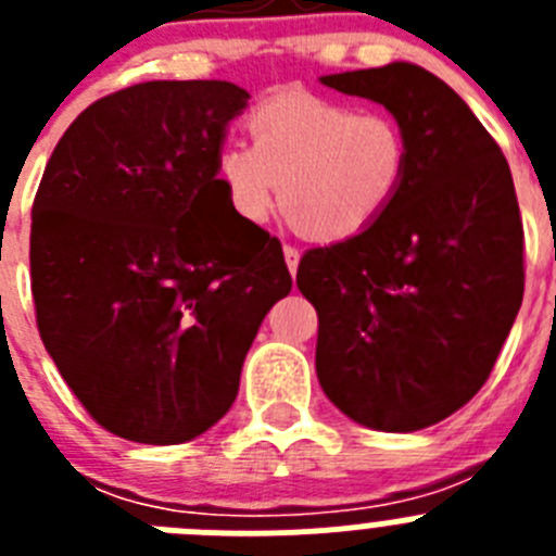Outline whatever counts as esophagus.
Here are the masks:
<instances>
[{
  "instance_id": "1",
  "label": "esophagus",
  "mask_w": 556,
  "mask_h": 556,
  "mask_svg": "<svg viewBox=\"0 0 556 556\" xmlns=\"http://www.w3.org/2000/svg\"><path fill=\"white\" fill-rule=\"evenodd\" d=\"M283 258H287L289 273H298V264H301V250L292 248V244H283Z\"/></svg>"
}]
</instances>
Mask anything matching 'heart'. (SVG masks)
I'll return each instance as SVG.
<instances>
[{
	"label": "heart",
	"instance_id": "1",
	"mask_svg": "<svg viewBox=\"0 0 556 556\" xmlns=\"http://www.w3.org/2000/svg\"><path fill=\"white\" fill-rule=\"evenodd\" d=\"M248 132L253 144L217 155L219 189L244 223L283 205L312 239H351L384 217L409 175V136L387 111L287 91L250 113Z\"/></svg>",
	"mask_w": 556,
	"mask_h": 556
}]
</instances>
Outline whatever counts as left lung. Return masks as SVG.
<instances>
[{"mask_svg":"<svg viewBox=\"0 0 556 556\" xmlns=\"http://www.w3.org/2000/svg\"><path fill=\"white\" fill-rule=\"evenodd\" d=\"M384 105L409 136V175L362 233L306 250L317 378L339 412L417 431L481 390L523 301V225L501 147L454 88L415 63L320 77Z\"/></svg>","mask_w":556,"mask_h":556,"instance_id":"8db88e82","label":"left lung"}]
</instances>
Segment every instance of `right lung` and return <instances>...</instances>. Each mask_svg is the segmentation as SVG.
Returning a JSON list of instances; mask_svg holds the SVG:
<instances>
[{
  "label": "right lung",
  "instance_id": "obj_1",
  "mask_svg": "<svg viewBox=\"0 0 556 556\" xmlns=\"http://www.w3.org/2000/svg\"><path fill=\"white\" fill-rule=\"evenodd\" d=\"M225 80H152L88 105L58 141L29 233L38 333L102 429L194 440L230 409L292 275L230 211L217 155L248 108Z\"/></svg>",
  "mask_w": 556,
  "mask_h": 556
}]
</instances>
